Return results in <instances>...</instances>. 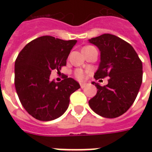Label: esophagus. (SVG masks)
I'll return each mask as SVG.
<instances>
[{
  "label": "esophagus",
  "instance_id": "34e87169",
  "mask_svg": "<svg viewBox=\"0 0 152 152\" xmlns=\"http://www.w3.org/2000/svg\"><path fill=\"white\" fill-rule=\"evenodd\" d=\"M87 86V83L86 82H80V87L81 88H85Z\"/></svg>",
  "mask_w": 152,
  "mask_h": 152
}]
</instances>
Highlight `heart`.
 Returning <instances> with one entry per match:
<instances>
[{
	"label": "heart",
	"instance_id": "b5f03b06",
	"mask_svg": "<svg viewBox=\"0 0 152 152\" xmlns=\"http://www.w3.org/2000/svg\"><path fill=\"white\" fill-rule=\"evenodd\" d=\"M75 76L77 79L79 80H82L84 77H85V72H84V71L81 69H78L76 70V72H75Z\"/></svg>",
	"mask_w": 152,
	"mask_h": 152
}]
</instances>
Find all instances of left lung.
<instances>
[{
    "label": "left lung",
    "mask_w": 152,
    "mask_h": 152,
    "mask_svg": "<svg viewBox=\"0 0 152 152\" xmlns=\"http://www.w3.org/2000/svg\"><path fill=\"white\" fill-rule=\"evenodd\" d=\"M89 42L100 51V63L94 77L109 76L105 86L92 82L97 94L89 105L102 117H118L127 112L137 97L142 81V63L132 45L116 36L103 34Z\"/></svg>",
    "instance_id": "8db88e82"
}]
</instances>
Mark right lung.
I'll use <instances>...</instances> for the list:
<instances>
[{
  "mask_svg": "<svg viewBox=\"0 0 152 152\" xmlns=\"http://www.w3.org/2000/svg\"><path fill=\"white\" fill-rule=\"evenodd\" d=\"M76 40H63L44 36L31 40L21 50L15 64V85L25 110L37 120L50 121L68 108L70 95L80 88L73 78L61 82L50 80L53 70L66 64Z\"/></svg>",
  "mask_w": 152,
  "mask_h": 152,
  "instance_id": "obj_1",
  "label": "right lung"
}]
</instances>
